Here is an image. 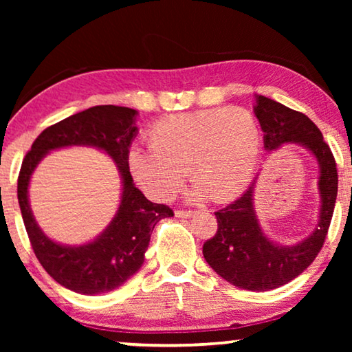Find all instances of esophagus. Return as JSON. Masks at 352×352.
Listing matches in <instances>:
<instances>
[{
  "mask_svg": "<svg viewBox=\"0 0 352 352\" xmlns=\"http://www.w3.org/2000/svg\"><path fill=\"white\" fill-rule=\"evenodd\" d=\"M194 216V212L192 211H175V217H178V219H189V217H192Z\"/></svg>",
  "mask_w": 352,
  "mask_h": 352,
  "instance_id": "obj_1",
  "label": "esophagus"
}]
</instances>
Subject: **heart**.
Returning <instances> with one entry per match:
<instances>
[{
    "label": "heart",
    "instance_id": "heart-1",
    "mask_svg": "<svg viewBox=\"0 0 352 352\" xmlns=\"http://www.w3.org/2000/svg\"><path fill=\"white\" fill-rule=\"evenodd\" d=\"M148 141L151 148L132 146L127 153L130 174L148 197L174 199L188 170L190 197L226 204L252 180L262 135L252 111L228 107L166 116L148 130Z\"/></svg>",
    "mask_w": 352,
    "mask_h": 352
}]
</instances>
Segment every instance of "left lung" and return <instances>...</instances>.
I'll list each match as a JSON object with an SVG mask.
<instances>
[{
    "label": "left lung",
    "mask_w": 352,
    "mask_h": 352,
    "mask_svg": "<svg viewBox=\"0 0 352 352\" xmlns=\"http://www.w3.org/2000/svg\"><path fill=\"white\" fill-rule=\"evenodd\" d=\"M254 98L253 110L264 132L265 151H278L294 142L314 155L320 169L318 223L294 245L276 243L262 230L254 210L256 180L234 204L214 212L219 228L216 236L204 243L206 262L236 287L265 292L290 283L317 258L336 206L338 175L331 148L311 119L261 94Z\"/></svg>",
    "instance_id": "left-lung-1"
}]
</instances>
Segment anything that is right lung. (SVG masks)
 Returning a JSON list of instances; mask_svg holds the SVG:
<instances>
[{
    "instance_id": "obj_1",
    "label": "right lung",
    "mask_w": 352,
    "mask_h": 352,
    "mask_svg": "<svg viewBox=\"0 0 352 352\" xmlns=\"http://www.w3.org/2000/svg\"><path fill=\"white\" fill-rule=\"evenodd\" d=\"M138 111L129 107L96 105L45 129L23 160L19 204L35 256L56 281L76 294L99 295L118 289L141 269L151 234L160 220L172 217L169 206L152 204L135 186L127 153L138 133ZM85 145L107 153L122 177V201L109 226L96 240L65 246L47 238L28 204V182L45 155L63 146Z\"/></svg>"
}]
</instances>
